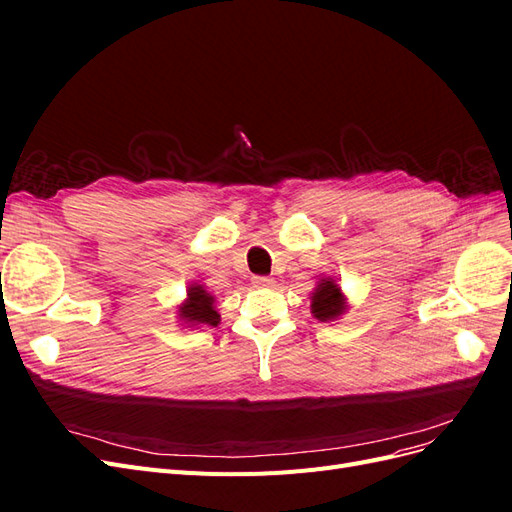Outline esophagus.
Listing matches in <instances>:
<instances>
[{
  "label": "esophagus",
  "mask_w": 512,
  "mask_h": 512,
  "mask_svg": "<svg viewBox=\"0 0 512 512\" xmlns=\"http://www.w3.org/2000/svg\"><path fill=\"white\" fill-rule=\"evenodd\" d=\"M254 286H258V288L273 286V280H271V277H265V275H256L254 277Z\"/></svg>",
  "instance_id": "1"
}]
</instances>
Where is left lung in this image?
Here are the masks:
<instances>
[{
	"mask_svg": "<svg viewBox=\"0 0 512 512\" xmlns=\"http://www.w3.org/2000/svg\"><path fill=\"white\" fill-rule=\"evenodd\" d=\"M344 312H346V299L342 294V288H339L331 277H327V280H322L318 284L316 292L312 294V314L320 322H327L342 316Z\"/></svg>",
	"mask_w": 512,
	"mask_h": 512,
	"instance_id": "1",
	"label": "left lung"
}]
</instances>
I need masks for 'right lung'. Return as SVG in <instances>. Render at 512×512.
Listing matches in <instances>:
<instances>
[{"label":"right lung","instance_id":"obj_1","mask_svg":"<svg viewBox=\"0 0 512 512\" xmlns=\"http://www.w3.org/2000/svg\"><path fill=\"white\" fill-rule=\"evenodd\" d=\"M179 318L185 324H192V327H196V324L218 327V322H220V314L215 312V307H213V297L200 284L190 286L188 299L179 305Z\"/></svg>","mask_w":512,"mask_h":512}]
</instances>
